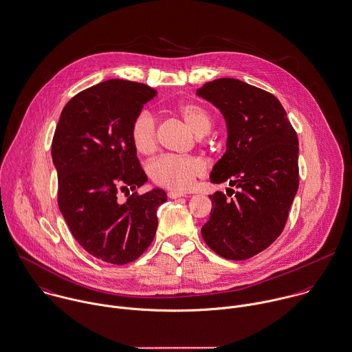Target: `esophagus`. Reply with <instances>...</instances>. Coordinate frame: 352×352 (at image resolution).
<instances>
[{
    "instance_id": "esophagus-1",
    "label": "esophagus",
    "mask_w": 352,
    "mask_h": 352,
    "mask_svg": "<svg viewBox=\"0 0 352 352\" xmlns=\"http://www.w3.org/2000/svg\"><path fill=\"white\" fill-rule=\"evenodd\" d=\"M167 196H168V199H173V200H174V199L184 197V196H185V193H181V192H173V190H171V192H168V193H167Z\"/></svg>"
}]
</instances>
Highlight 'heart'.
I'll return each mask as SVG.
<instances>
[{"label":"heart","mask_w":352,"mask_h":352,"mask_svg":"<svg viewBox=\"0 0 352 352\" xmlns=\"http://www.w3.org/2000/svg\"><path fill=\"white\" fill-rule=\"evenodd\" d=\"M177 114L188 124L196 135H206L211 131L212 116L200 104L182 103L175 107ZM131 140L140 155H149L157 145V124L148 110L136 114L131 125ZM204 164L195 156L162 155L148 166L151 179L166 189L184 192L193 181L204 174Z\"/></svg>","instance_id":"obj_1"}]
</instances>
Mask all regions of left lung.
<instances>
[{"label":"left lung","mask_w":352,"mask_h":352,"mask_svg":"<svg viewBox=\"0 0 352 352\" xmlns=\"http://www.w3.org/2000/svg\"><path fill=\"white\" fill-rule=\"evenodd\" d=\"M197 95L226 118L227 151L212 170L211 182L238 192L210 196V220L201 235L227 260H246L272 245L284 230L299 186L298 136L275 95L235 78L206 82Z\"/></svg>","instance_id":"obj_1"}]
</instances>
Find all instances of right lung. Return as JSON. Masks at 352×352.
<instances>
[{
  "mask_svg": "<svg viewBox=\"0 0 352 352\" xmlns=\"http://www.w3.org/2000/svg\"><path fill=\"white\" fill-rule=\"evenodd\" d=\"M156 95L146 84L107 80L65 104L52 142L57 201L72 235L91 256L110 264L135 261L151 245L166 192L140 195L146 182L131 125ZM134 193L130 197L129 190ZM130 197L125 204L118 195Z\"/></svg>",
  "mask_w": 352,
  "mask_h": 352,
  "instance_id": "right-lung-1",
  "label": "right lung"
}]
</instances>
